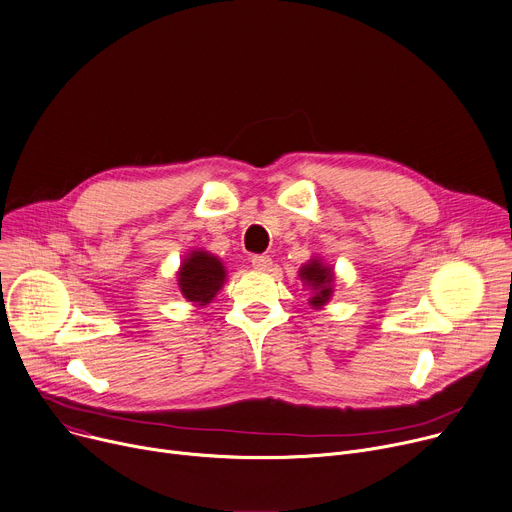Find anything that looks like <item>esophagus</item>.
Segmentation results:
<instances>
[{"mask_svg": "<svg viewBox=\"0 0 512 512\" xmlns=\"http://www.w3.org/2000/svg\"><path fill=\"white\" fill-rule=\"evenodd\" d=\"M252 266L256 270H270L272 268V258L266 256V254H256V256H252Z\"/></svg>", "mask_w": 512, "mask_h": 512, "instance_id": "34e87169", "label": "esophagus"}]
</instances>
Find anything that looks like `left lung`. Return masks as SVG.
Listing matches in <instances>:
<instances>
[{
    "instance_id": "left-lung-1",
    "label": "left lung",
    "mask_w": 512,
    "mask_h": 512,
    "mask_svg": "<svg viewBox=\"0 0 512 512\" xmlns=\"http://www.w3.org/2000/svg\"><path fill=\"white\" fill-rule=\"evenodd\" d=\"M301 279H305L307 287L313 289V297L309 299L311 305H324L332 295V268L320 264L318 260H311L301 268Z\"/></svg>"
}]
</instances>
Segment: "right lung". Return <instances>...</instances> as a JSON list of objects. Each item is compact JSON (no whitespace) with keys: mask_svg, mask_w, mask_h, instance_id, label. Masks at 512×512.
<instances>
[{"mask_svg":"<svg viewBox=\"0 0 512 512\" xmlns=\"http://www.w3.org/2000/svg\"><path fill=\"white\" fill-rule=\"evenodd\" d=\"M225 281L223 264L207 254V252H192L178 272V285L182 295L199 305H207L215 293L221 289Z\"/></svg>","mask_w":512,"mask_h":512,"instance_id":"add662e5","label":"right lung"}]
</instances>
